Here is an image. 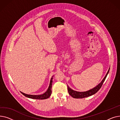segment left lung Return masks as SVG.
<instances>
[{
    "label": "left lung",
    "instance_id": "left-lung-1",
    "mask_svg": "<svg viewBox=\"0 0 120 120\" xmlns=\"http://www.w3.org/2000/svg\"><path fill=\"white\" fill-rule=\"evenodd\" d=\"M109 70H110V68H109V71H108V72L106 73L104 79L98 85H97L95 87H93V89H90L87 91H83V92H82V91L80 92V91H75V90H72L71 88H70L67 85L68 92L69 94H70V95L71 97H72L74 98H86V97L90 96L93 95V94H95L101 89V87L103 83L104 82V81L107 76V75H108V74L109 72Z\"/></svg>",
    "mask_w": 120,
    "mask_h": 120
}]
</instances>
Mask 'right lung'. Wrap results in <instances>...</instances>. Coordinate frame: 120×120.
Instances as JSON below:
<instances>
[{
	"label": "right lung",
	"instance_id": "right-lung-1",
	"mask_svg": "<svg viewBox=\"0 0 120 120\" xmlns=\"http://www.w3.org/2000/svg\"><path fill=\"white\" fill-rule=\"evenodd\" d=\"M53 76L51 78L50 81L49 85L48 87L47 90L42 94L41 95H30V94H25L21 91L20 92L23 94V95L26 96L28 98H31V99H39V100H43V99H46L49 98L52 94V79Z\"/></svg>",
	"mask_w": 120,
	"mask_h": 120
}]
</instances>
